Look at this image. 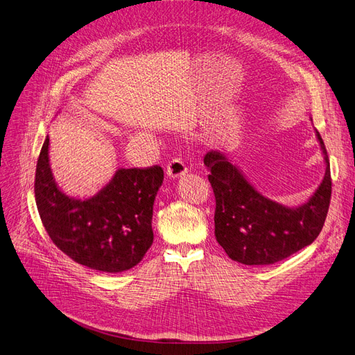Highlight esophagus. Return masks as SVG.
Returning <instances> with one entry per match:
<instances>
[{"label": "esophagus", "instance_id": "1", "mask_svg": "<svg viewBox=\"0 0 355 355\" xmlns=\"http://www.w3.org/2000/svg\"><path fill=\"white\" fill-rule=\"evenodd\" d=\"M188 172V167L182 159H172L167 163V175L170 178H180Z\"/></svg>", "mask_w": 355, "mask_h": 355}]
</instances>
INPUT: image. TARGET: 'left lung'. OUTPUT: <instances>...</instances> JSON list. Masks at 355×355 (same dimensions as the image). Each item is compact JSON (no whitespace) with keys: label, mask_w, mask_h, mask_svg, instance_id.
<instances>
[{"label":"left lung","mask_w":355,"mask_h":355,"mask_svg":"<svg viewBox=\"0 0 355 355\" xmlns=\"http://www.w3.org/2000/svg\"><path fill=\"white\" fill-rule=\"evenodd\" d=\"M326 173L309 202L282 207L262 196L218 151L205 154L204 164L216 196V239L233 261L245 265H271L309 246L319 236L331 204L329 157L316 131Z\"/></svg>","instance_id":"1"}]
</instances>
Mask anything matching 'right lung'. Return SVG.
Returning <instances> with one entry per match:
<instances>
[{"label":"right lung","instance_id":"obj_1","mask_svg":"<svg viewBox=\"0 0 355 355\" xmlns=\"http://www.w3.org/2000/svg\"><path fill=\"white\" fill-rule=\"evenodd\" d=\"M46 137L36 164L35 198L53 245L96 271L115 274L135 266L153 245V204L163 183V168H119L101 192L80 201L56 187Z\"/></svg>","mask_w":355,"mask_h":355}]
</instances>
